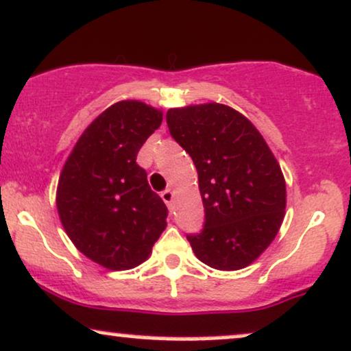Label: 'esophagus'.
<instances>
[{
    "label": "esophagus",
    "instance_id": "1",
    "mask_svg": "<svg viewBox=\"0 0 351 351\" xmlns=\"http://www.w3.org/2000/svg\"><path fill=\"white\" fill-rule=\"evenodd\" d=\"M160 197H162V200L166 202L167 207L172 210V202H174V192H172L171 189H167V191H164L162 193H160Z\"/></svg>",
    "mask_w": 351,
    "mask_h": 351
}]
</instances>
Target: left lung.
Returning <instances> with one entry per match:
<instances>
[{"label": "left lung", "mask_w": 351, "mask_h": 351, "mask_svg": "<svg viewBox=\"0 0 351 351\" xmlns=\"http://www.w3.org/2000/svg\"><path fill=\"white\" fill-rule=\"evenodd\" d=\"M166 119L199 174L205 225L187 237L193 253L218 271L250 266L273 243L286 215L278 159L256 126L228 105L171 108Z\"/></svg>", "instance_id": "obj_1"}]
</instances>
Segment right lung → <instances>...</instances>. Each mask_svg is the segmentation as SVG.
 I'll return each mask as SVG.
<instances>
[{
  "label": "right lung",
  "instance_id": "right-lung-1",
  "mask_svg": "<svg viewBox=\"0 0 351 351\" xmlns=\"http://www.w3.org/2000/svg\"><path fill=\"white\" fill-rule=\"evenodd\" d=\"M162 111L138 100L114 103L86 126L62 167L56 204L70 241L110 271L149 258L167 226V207L136 164Z\"/></svg>",
  "mask_w": 351,
  "mask_h": 351
}]
</instances>
